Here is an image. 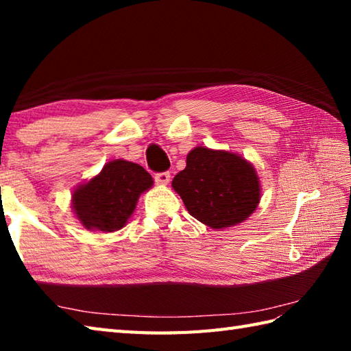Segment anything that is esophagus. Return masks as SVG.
Segmentation results:
<instances>
[{"label":"esophagus","mask_w":351,"mask_h":351,"mask_svg":"<svg viewBox=\"0 0 351 351\" xmlns=\"http://www.w3.org/2000/svg\"><path fill=\"white\" fill-rule=\"evenodd\" d=\"M154 180H155L156 184L166 185V184H169V181H170V173H169V171H160V173H155Z\"/></svg>","instance_id":"esophagus-1"}]
</instances>
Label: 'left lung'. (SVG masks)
<instances>
[{"mask_svg":"<svg viewBox=\"0 0 351 351\" xmlns=\"http://www.w3.org/2000/svg\"><path fill=\"white\" fill-rule=\"evenodd\" d=\"M193 217L213 229L241 223L261 197L255 169L240 155L199 146L171 181Z\"/></svg>","mask_w":351,"mask_h":351,"instance_id":"8db88e82","label":"left lung"}]
</instances>
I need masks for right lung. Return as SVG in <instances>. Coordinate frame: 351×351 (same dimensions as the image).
I'll return each instance as SVG.
<instances>
[{
  "label": "right lung",
  "mask_w": 351,
  "mask_h": 351,
  "mask_svg": "<svg viewBox=\"0 0 351 351\" xmlns=\"http://www.w3.org/2000/svg\"><path fill=\"white\" fill-rule=\"evenodd\" d=\"M152 184V176L138 164L114 160L73 191V210L87 229L113 232L123 228L140 195Z\"/></svg>",
  "instance_id": "add662e5"
}]
</instances>
